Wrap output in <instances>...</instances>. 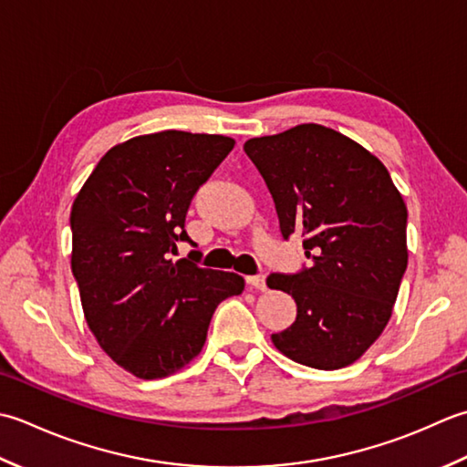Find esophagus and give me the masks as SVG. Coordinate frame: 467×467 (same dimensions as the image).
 I'll return each instance as SVG.
<instances>
[{
    "instance_id": "1",
    "label": "esophagus",
    "mask_w": 467,
    "mask_h": 467,
    "mask_svg": "<svg viewBox=\"0 0 467 467\" xmlns=\"http://www.w3.org/2000/svg\"><path fill=\"white\" fill-rule=\"evenodd\" d=\"M245 282H247V286H252V288H255V290H265L268 286H265V275H262V274H258V275H247L245 278Z\"/></svg>"
}]
</instances>
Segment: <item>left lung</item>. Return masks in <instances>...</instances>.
Returning a JSON list of instances; mask_svg holds the SVG:
<instances>
[{"label": "left lung", "mask_w": 467, "mask_h": 467, "mask_svg": "<svg viewBox=\"0 0 467 467\" xmlns=\"http://www.w3.org/2000/svg\"><path fill=\"white\" fill-rule=\"evenodd\" d=\"M268 185L284 240L304 237L310 268L270 274L296 320L274 347L320 370L353 365L391 318L407 270V207L391 175L365 147L322 125L245 140Z\"/></svg>", "instance_id": "1"}]
</instances>
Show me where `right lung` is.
<instances>
[{"label":"right lung","instance_id":"right-lung-1","mask_svg":"<svg viewBox=\"0 0 467 467\" xmlns=\"http://www.w3.org/2000/svg\"><path fill=\"white\" fill-rule=\"evenodd\" d=\"M235 140L163 130L112 147L76 195L72 274L84 318L114 363L139 379L173 375L205 345L217 304L244 278L187 258L192 199Z\"/></svg>","mask_w":467,"mask_h":467}]
</instances>
